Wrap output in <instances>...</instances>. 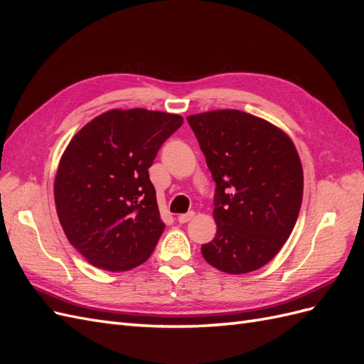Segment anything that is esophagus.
I'll use <instances>...</instances> for the list:
<instances>
[{"instance_id": "34e87169", "label": "esophagus", "mask_w": 364, "mask_h": 364, "mask_svg": "<svg viewBox=\"0 0 364 364\" xmlns=\"http://www.w3.org/2000/svg\"><path fill=\"white\" fill-rule=\"evenodd\" d=\"M194 217V213L193 211H190V213H186V214H181L179 217H178V222L179 223H186V222H190V220Z\"/></svg>"}]
</instances>
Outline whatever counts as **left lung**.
Listing matches in <instances>:
<instances>
[{
  "label": "left lung",
  "instance_id": "1",
  "mask_svg": "<svg viewBox=\"0 0 364 364\" xmlns=\"http://www.w3.org/2000/svg\"><path fill=\"white\" fill-rule=\"evenodd\" d=\"M215 182L217 234L202 245L213 267L258 270L289 240L302 205L304 173L291 139L237 109L186 117Z\"/></svg>",
  "mask_w": 364,
  "mask_h": 364
}]
</instances>
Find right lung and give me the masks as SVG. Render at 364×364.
Instances as JSON below:
<instances>
[{
    "label": "right lung",
    "mask_w": 364,
    "mask_h": 364,
    "mask_svg": "<svg viewBox=\"0 0 364 364\" xmlns=\"http://www.w3.org/2000/svg\"><path fill=\"white\" fill-rule=\"evenodd\" d=\"M181 115L112 109L77 132L59 162L54 200L70 243L92 266L126 272L164 232L149 168Z\"/></svg>",
    "instance_id": "right-lung-1"
}]
</instances>
